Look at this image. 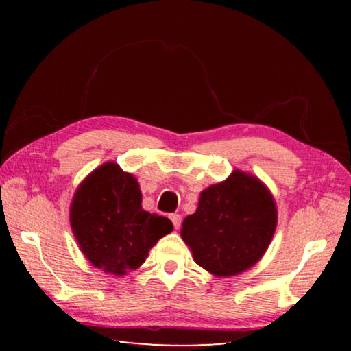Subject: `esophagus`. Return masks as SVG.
<instances>
[{"label": "esophagus", "mask_w": 351, "mask_h": 351, "mask_svg": "<svg viewBox=\"0 0 351 351\" xmlns=\"http://www.w3.org/2000/svg\"><path fill=\"white\" fill-rule=\"evenodd\" d=\"M170 219H171V223H173V226H175V229H178L181 226V215L180 213H171L170 215Z\"/></svg>", "instance_id": "1"}]
</instances>
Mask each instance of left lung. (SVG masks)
Wrapping results in <instances>:
<instances>
[{"label":"left lung","mask_w":351,"mask_h":351,"mask_svg":"<svg viewBox=\"0 0 351 351\" xmlns=\"http://www.w3.org/2000/svg\"><path fill=\"white\" fill-rule=\"evenodd\" d=\"M274 197L258 178L234 170L204 189L197 212L184 218L181 237L201 268L237 276L263 257L276 232Z\"/></svg>","instance_id":"left-lung-1"}]
</instances>
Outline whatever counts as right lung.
<instances>
[{
	"mask_svg": "<svg viewBox=\"0 0 351 351\" xmlns=\"http://www.w3.org/2000/svg\"><path fill=\"white\" fill-rule=\"evenodd\" d=\"M69 221L83 255L114 276L138 269L158 240L173 230L169 218L142 209L138 180L114 162L102 164L80 182Z\"/></svg>",
	"mask_w": 351,
	"mask_h": 351,
	"instance_id": "add662e5",
	"label": "right lung"
}]
</instances>
